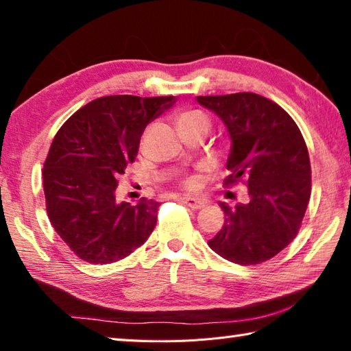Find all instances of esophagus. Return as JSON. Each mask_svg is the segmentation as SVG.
<instances>
[{
	"instance_id": "34e87169",
	"label": "esophagus",
	"mask_w": 351,
	"mask_h": 351,
	"mask_svg": "<svg viewBox=\"0 0 351 351\" xmlns=\"http://www.w3.org/2000/svg\"><path fill=\"white\" fill-rule=\"evenodd\" d=\"M182 201L187 204L190 208H202L207 206L206 199H201V197H193V196H182Z\"/></svg>"
}]
</instances>
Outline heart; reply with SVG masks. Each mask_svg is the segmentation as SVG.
I'll list each match as a JSON object with an SVG mask.
<instances>
[{
    "mask_svg": "<svg viewBox=\"0 0 351 351\" xmlns=\"http://www.w3.org/2000/svg\"><path fill=\"white\" fill-rule=\"evenodd\" d=\"M176 124L180 129H182V127H187V125H195V124H208V118H207V114L201 110L190 109V110H184L178 114ZM181 186L184 189L193 190L197 186V178L196 176L182 178Z\"/></svg>",
    "mask_w": 351,
    "mask_h": 351,
    "instance_id": "obj_1",
    "label": "heart"
}]
</instances>
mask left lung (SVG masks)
Here are the masks:
<instances>
[{
  "instance_id": "left-lung-1",
  "label": "left lung",
  "mask_w": 351,
  "mask_h": 351,
  "mask_svg": "<svg viewBox=\"0 0 351 351\" xmlns=\"http://www.w3.org/2000/svg\"><path fill=\"white\" fill-rule=\"evenodd\" d=\"M224 121L232 138L226 187L242 182L250 201L230 208L208 247L227 261L256 265L284 250L301 228L311 193L308 150L281 106L256 93L197 97Z\"/></svg>"
}]
</instances>
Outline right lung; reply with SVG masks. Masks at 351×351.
<instances>
[{
	"label": "right lung",
	"instance_id": "1",
	"mask_svg": "<svg viewBox=\"0 0 351 351\" xmlns=\"http://www.w3.org/2000/svg\"><path fill=\"white\" fill-rule=\"evenodd\" d=\"M173 103V97H103L75 112L55 135L43 169L46 210L80 259L117 263L154 232L159 202L118 204L114 192L135 161L145 125Z\"/></svg>",
	"mask_w": 351,
	"mask_h": 351
}]
</instances>
